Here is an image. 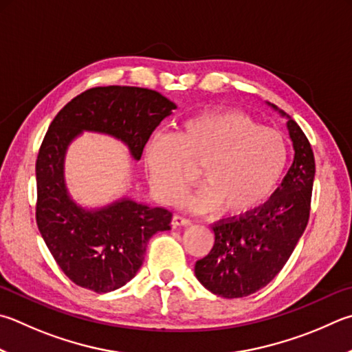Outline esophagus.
<instances>
[{
	"instance_id": "esophagus-1",
	"label": "esophagus",
	"mask_w": 352,
	"mask_h": 352,
	"mask_svg": "<svg viewBox=\"0 0 352 352\" xmlns=\"http://www.w3.org/2000/svg\"><path fill=\"white\" fill-rule=\"evenodd\" d=\"M189 225H190L189 219H184V217H180V215L172 217V226H174V228H177V226H189Z\"/></svg>"
}]
</instances>
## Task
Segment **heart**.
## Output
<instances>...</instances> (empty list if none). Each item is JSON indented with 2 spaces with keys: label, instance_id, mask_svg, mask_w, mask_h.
<instances>
[{
  "label": "heart",
  "instance_id": "obj_1",
  "mask_svg": "<svg viewBox=\"0 0 352 352\" xmlns=\"http://www.w3.org/2000/svg\"><path fill=\"white\" fill-rule=\"evenodd\" d=\"M283 137L234 111L198 113L183 121L175 137L155 133L144 148V164L160 201L174 204L190 183L189 164L201 166L204 186L184 201L198 214L223 208L246 214L276 190L285 174Z\"/></svg>",
  "mask_w": 352,
  "mask_h": 352
}]
</instances>
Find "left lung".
<instances>
[{
    "instance_id": "8db88e82",
    "label": "left lung",
    "mask_w": 352,
    "mask_h": 352,
    "mask_svg": "<svg viewBox=\"0 0 352 352\" xmlns=\"http://www.w3.org/2000/svg\"><path fill=\"white\" fill-rule=\"evenodd\" d=\"M266 104L287 120L294 162L265 204L212 225L214 248L194 271L208 291L225 298L246 297L270 283L291 257L309 219L316 177L311 144L289 115Z\"/></svg>"
}]
</instances>
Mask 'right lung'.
Listing matches in <instances>:
<instances>
[{
  "mask_svg": "<svg viewBox=\"0 0 352 352\" xmlns=\"http://www.w3.org/2000/svg\"><path fill=\"white\" fill-rule=\"evenodd\" d=\"M177 109L157 91L131 86L94 87L63 107L49 126L36 158V225L61 271L75 285L103 294L137 276L152 235L169 231L172 212L121 195L85 206L70 195L66 155L85 132L123 143L138 162L152 132Z\"/></svg>",
  "mask_w": 352,
  "mask_h": 352,
  "instance_id": "add662e5",
  "label": "right lung"
}]
</instances>
